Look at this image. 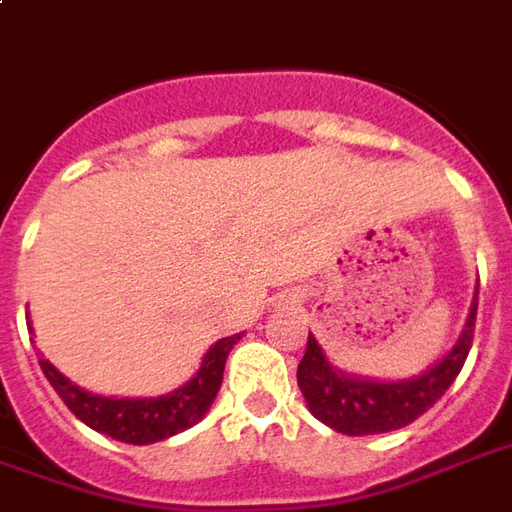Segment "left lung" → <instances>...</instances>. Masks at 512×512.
<instances>
[{
  "label": "left lung",
  "mask_w": 512,
  "mask_h": 512,
  "mask_svg": "<svg viewBox=\"0 0 512 512\" xmlns=\"http://www.w3.org/2000/svg\"><path fill=\"white\" fill-rule=\"evenodd\" d=\"M474 321H477V293L471 302L466 327L452 346V352L443 355L424 374L399 382H377L343 374L341 368H332L316 338L307 335V349L296 368V380L305 393L310 413L343 435H377V432L407 427L410 421L424 416L455 382L474 341Z\"/></svg>",
  "instance_id": "8db88e82"
}]
</instances>
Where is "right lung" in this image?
Wrapping results in <instances>:
<instances>
[{"instance_id":"obj_1","label":"right lung","mask_w":512,"mask_h":512,"mask_svg":"<svg viewBox=\"0 0 512 512\" xmlns=\"http://www.w3.org/2000/svg\"><path fill=\"white\" fill-rule=\"evenodd\" d=\"M241 335H230V338L213 343L207 349L199 371L194 374V380H188L182 388L166 393V396H157V399L152 396L149 399L96 396V393L82 391L69 377H63L49 360H41V368L57 396L66 402V407L80 418L82 424H88L91 430L121 443L146 446V443L166 441L171 435L194 427L196 421H202L221 388L227 355L232 352V346L241 341Z\"/></svg>"}]
</instances>
